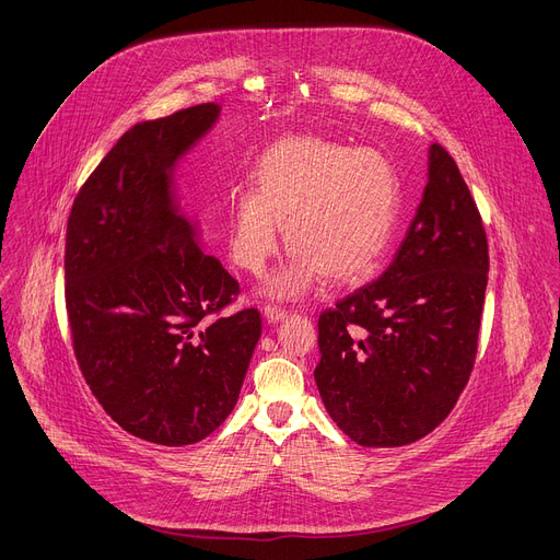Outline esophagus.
<instances>
[{
    "label": "esophagus",
    "mask_w": 560,
    "mask_h": 560,
    "mask_svg": "<svg viewBox=\"0 0 560 560\" xmlns=\"http://www.w3.org/2000/svg\"><path fill=\"white\" fill-rule=\"evenodd\" d=\"M264 317H266L270 324H279V322H283V319L288 317V313L281 311V308H277V306H266V308H264Z\"/></svg>",
    "instance_id": "esophagus-1"
}]
</instances>
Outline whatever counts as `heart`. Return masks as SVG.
I'll use <instances>...</instances> for the list:
<instances>
[{
    "label": "heart",
    "mask_w": 560,
    "mask_h": 560,
    "mask_svg": "<svg viewBox=\"0 0 560 560\" xmlns=\"http://www.w3.org/2000/svg\"><path fill=\"white\" fill-rule=\"evenodd\" d=\"M401 214V180L377 149L301 136L272 144L252 174V189L230 194V254L261 275L279 249V225L292 249L268 292L296 296L319 277L364 279L388 249Z\"/></svg>",
    "instance_id": "obj_1"
}]
</instances>
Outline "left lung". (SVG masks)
<instances>
[{
	"instance_id": "left-lung-1",
	"label": "left lung",
	"mask_w": 560,
	"mask_h": 560,
	"mask_svg": "<svg viewBox=\"0 0 560 560\" xmlns=\"http://www.w3.org/2000/svg\"><path fill=\"white\" fill-rule=\"evenodd\" d=\"M487 272L476 200L431 144L429 183L393 264L319 315L315 382L350 440L404 446L451 413L476 362Z\"/></svg>"
}]
</instances>
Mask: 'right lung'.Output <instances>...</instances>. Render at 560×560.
<instances>
[{
  "label": "right lung",
  "mask_w": 560,
  "mask_h": 560,
  "mask_svg": "<svg viewBox=\"0 0 560 560\" xmlns=\"http://www.w3.org/2000/svg\"><path fill=\"white\" fill-rule=\"evenodd\" d=\"M214 103L131 127L78 191L65 296L73 352L100 406L165 446L208 438L232 413L261 315L219 313L238 281L198 245L174 167L219 120Z\"/></svg>",
  "instance_id": "1"
}]
</instances>
